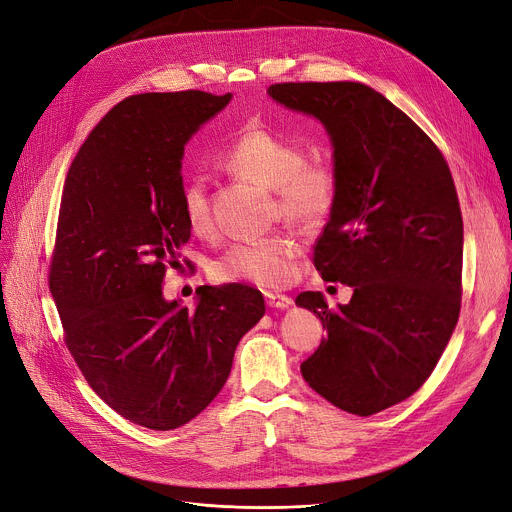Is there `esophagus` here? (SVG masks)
Returning a JSON list of instances; mask_svg holds the SVG:
<instances>
[{
	"mask_svg": "<svg viewBox=\"0 0 512 512\" xmlns=\"http://www.w3.org/2000/svg\"><path fill=\"white\" fill-rule=\"evenodd\" d=\"M265 302H267L269 308H288V306H292V298L290 296L271 294V292H265Z\"/></svg>",
	"mask_w": 512,
	"mask_h": 512,
	"instance_id": "esophagus-1",
	"label": "esophagus"
}]
</instances>
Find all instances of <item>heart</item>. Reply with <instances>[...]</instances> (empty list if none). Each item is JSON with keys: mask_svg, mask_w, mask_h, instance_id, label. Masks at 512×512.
<instances>
[{"mask_svg": "<svg viewBox=\"0 0 512 512\" xmlns=\"http://www.w3.org/2000/svg\"><path fill=\"white\" fill-rule=\"evenodd\" d=\"M218 165L230 175L257 181L273 192V214L298 226H318L339 200L341 179L329 159H306L304 149L265 126H247L224 147ZM181 214L198 237L212 230L210 185L200 173L181 185ZM300 243L290 232L232 243L210 267L218 282H245L280 288L290 282Z\"/></svg>", "mask_w": 512, "mask_h": 512, "instance_id": "heart-1", "label": "heart"}]
</instances>
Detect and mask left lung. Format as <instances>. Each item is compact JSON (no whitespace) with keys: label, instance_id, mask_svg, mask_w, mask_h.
Listing matches in <instances>:
<instances>
[{"label":"left lung","instance_id":"left-lung-1","mask_svg":"<svg viewBox=\"0 0 512 512\" xmlns=\"http://www.w3.org/2000/svg\"><path fill=\"white\" fill-rule=\"evenodd\" d=\"M267 94L324 124L341 179L314 267L353 296L335 310L320 292L296 298L327 329L300 371L337 408L376 414L427 382L459 318L463 220L449 165L363 83H275Z\"/></svg>","mask_w":512,"mask_h":512}]
</instances>
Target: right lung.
I'll list each match as a JSON object with an SVG mask.
<instances>
[{"mask_svg":"<svg viewBox=\"0 0 512 512\" xmlns=\"http://www.w3.org/2000/svg\"><path fill=\"white\" fill-rule=\"evenodd\" d=\"M230 98L188 89L122 100L85 138L61 196L49 288L65 345L91 390L153 431L190 423L218 396L265 314L245 284L204 286L196 308L161 288L192 237L183 147Z\"/></svg>","mask_w":512,"mask_h":512,"instance_id":"obj_1","label":"right lung"}]
</instances>
